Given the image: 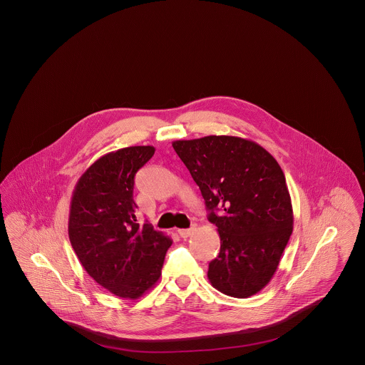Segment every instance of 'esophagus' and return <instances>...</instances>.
<instances>
[{
    "label": "esophagus",
    "mask_w": 365,
    "mask_h": 365,
    "mask_svg": "<svg viewBox=\"0 0 365 365\" xmlns=\"http://www.w3.org/2000/svg\"><path fill=\"white\" fill-rule=\"evenodd\" d=\"M192 232V228H182V230H178V234L182 237V238H189Z\"/></svg>",
    "instance_id": "obj_1"
}]
</instances>
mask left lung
<instances>
[{
	"label": "left lung",
	"instance_id": "left-lung-1",
	"mask_svg": "<svg viewBox=\"0 0 365 365\" xmlns=\"http://www.w3.org/2000/svg\"><path fill=\"white\" fill-rule=\"evenodd\" d=\"M217 227L220 253L209 282L247 298L272 279L293 232V207L278 161L259 143L230 135L173 142Z\"/></svg>",
	"mask_w": 365,
	"mask_h": 365
}]
</instances>
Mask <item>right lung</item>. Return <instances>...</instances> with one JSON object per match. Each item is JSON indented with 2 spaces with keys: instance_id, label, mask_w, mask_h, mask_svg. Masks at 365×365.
Wrapping results in <instances>:
<instances>
[{
  "instance_id": "1",
  "label": "right lung",
  "mask_w": 365,
  "mask_h": 365,
  "mask_svg": "<svg viewBox=\"0 0 365 365\" xmlns=\"http://www.w3.org/2000/svg\"><path fill=\"white\" fill-rule=\"evenodd\" d=\"M153 155V146H130L100 157L71 198L73 252L91 278L120 298L137 299L156 284L173 245L149 223H137L134 178Z\"/></svg>"
}]
</instances>
